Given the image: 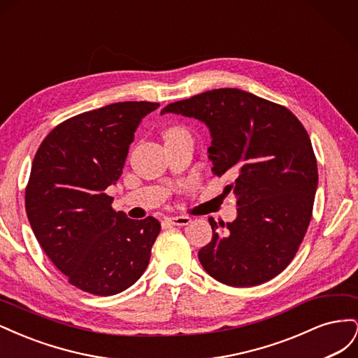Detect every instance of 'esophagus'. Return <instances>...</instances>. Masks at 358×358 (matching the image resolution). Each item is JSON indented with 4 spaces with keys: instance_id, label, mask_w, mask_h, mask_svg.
<instances>
[{
    "instance_id": "esophagus-1",
    "label": "esophagus",
    "mask_w": 358,
    "mask_h": 358,
    "mask_svg": "<svg viewBox=\"0 0 358 358\" xmlns=\"http://www.w3.org/2000/svg\"><path fill=\"white\" fill-rule=\"evenodd\" d=\"M166 221L171 225H188L191 222V218H189V216L178 215V216H167Z\"/></svg>"
}]
</instances>
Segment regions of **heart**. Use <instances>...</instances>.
<instances>
[{"mask_svg":"<svg viewBox=\"0 0 358 358\" xmlns=\"http://www.w3.org/2000/svg\"><path fill=\"white\" fill-rule=\"evenodd\" d=\"M183 133H187L185 129H182V128H179V127H170L169 129H166L164 137H166V138H170V137H175V136L183 134Z\"/></svg>","mask_w":358,"mask_h":358,"instance_id":"heart-1","label":"heart"}]
</instances>
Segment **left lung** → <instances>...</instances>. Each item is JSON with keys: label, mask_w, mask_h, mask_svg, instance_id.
<instances>
[{"label": "left lung", "mask_w": 358, "mask_h": 358, "mask_svg": "<svg viewBox=\"0 0 358 358\" xmlns=\"http://www.w3.org/2000/svg\"><path fill=\"white\" fill-rule=\"evenodd\" d=\"M194 117L209 128L208 158L237 199L233 222L209 218L212 241L199 251L203 268L231 287H254L294 258L310 222L318 187L317 159L305 127L287 107L236 88L166 106L161 115Z\"/></svg>", "instance_id": "1"}]
</instances>
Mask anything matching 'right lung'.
<instances>
[{
    "label": "right lung",
    "instance_id": "1",
    "mask_svg": "<svg viewBox=\"0 0 358 358\" xmlns=\"http://www.w3.org/2000/svg\"><path fill=\"white\" fill-rule=\"evenodd\" d=\"M158 107L124 101L73 116L52 129L32 161L31 229L69 282L91 294H117L149 264L161 224L115 212L106 189L121 178L137 127Z\"/></svg>",
    "mask_w": 358,
    "mask_h": 358
}]
</instances>
